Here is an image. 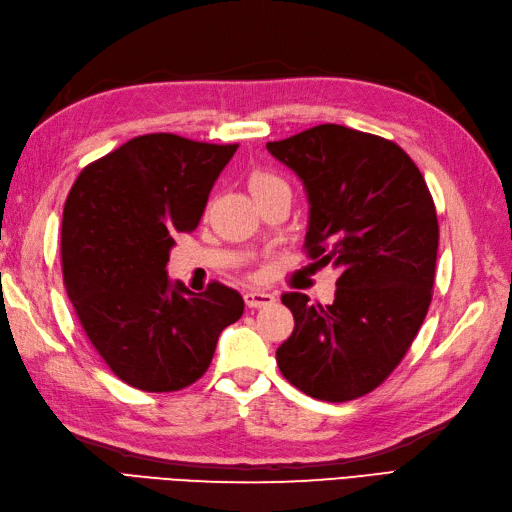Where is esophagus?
Returning a JSON list of instances; mask_svg holds the SVG:
<instances>
[{
	"mask_svg": "<svg viewBox=\"0 0 512 512\" xmlns=\"http://www.w3.org/2000/svg\"><path fill=\"white\" fill-rule=\"evenodd\" d=\"M274 302H276V295L269 291H247L245 293V304L249 306V309H260V306H267Z\"/></svg>",
	"mask_w": 512,
	"mask_h": 512,
	"instance_id": "obj_1",
	"label": "esophagus"
}]
</instances>
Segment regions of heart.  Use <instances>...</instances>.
Returning <instances> with one entry per match:
<instances>
[{"label": "heart", "mask_w": 512, "mask_h": 512, "mask_svg": "<svg viewBox=\"0 0 512 512\" xmlns=\"http://www.w3.org/2000/svg\"><path fill=\"white\" fill-rule=\"evenodd\" d=\"M278 186H287V184L278 175L269 173V170H254V173L249 175V190H252L254 197L263 195V192Z\"/></svg>", "instance_id": "b5f03b06"}]
</instances>
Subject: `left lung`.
<instances>
[{
	"mask_svg": "<svg viewBox=\"0 0 512 512\" xmlns=\"http://www.w3.org/2000/svg\"><path fill=\"white\" fill-rule=\"evenodd\" d=\"M267 151L309 197L306 256L339 269L333 304L282 295L295 326L276 350L278 368L313 399H359L399 366L427 315L438 254L434 199L399 144L342 124L267 142Z\"/></svg>",
	"mask_w": 512,
	"mask_h": 512,
	"instance_id": "left-lung-1",
	"label": "left lung"
}]
</instances>
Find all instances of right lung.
<instances>
[{"label": "right lung", "instance_id": "add662e5", "mask_svg": "<svg viewBox=\"0 0 512 512\" xmlns=\"http://www.w3.org/2000/svg\"><path fill=\"white\" fill-rule=\"evenodd\" d=\"M238 144L149 133L83 168L67 195L61 260L67 298L89 342L124 383L175 392L208 370L241 293L170 282L175 232H192Z\"/></svg>", "mask_w": 512, "mask_h": 512}]
</instances>
